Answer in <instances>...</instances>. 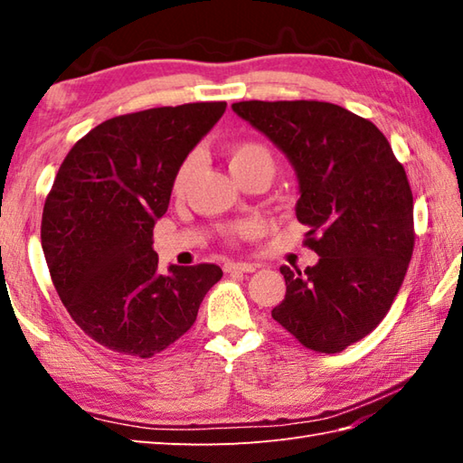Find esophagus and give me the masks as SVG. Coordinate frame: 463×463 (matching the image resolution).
Masks as SVG:
<instances>
[{
	"mask_svg": "<svg viewBox=\"0 0 463 463\" xmlns=\"http://www.w3.org/2000/svg\"><path fill=\"white\" fill-rule=\"evenodd\" d=\"M259 264L254 262H224V272H254Z\"/></svg>",
	"mask_w": 463,
	"mask_h": 463,
	"instance_id": "obj_1",
	"label": "esophagus"
}]
</instances>
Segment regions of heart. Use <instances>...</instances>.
<instances>
[{
  "label": "heart",
  "instance_id": "obj_1",
  "mask_svg": "<svg viewBox=\"0 0 463 463\" xmlns=\"http://www.w3.org/2000/svg\"><path fill=\"white\" fill-rule=\"evenodd\" d=\"M229 165H231V171H242V169H249V166H267V169L274 171V159H272V153L269 151V146H264L262 143L257 141H241V143H234L229 146ZM196 166V155H189L184 156L183 163L179 165V169L175 173V179H173V191L175 193H181L186 183H189L191 175ZM250 231V224H239L237 229L232 232L234 234H247Z\"/></svg>",
  "mask_w": 463,
  "mask_h": 463
}]
</instances>
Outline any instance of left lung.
Segmentation results:
<instances>
[{
	"label": "left lung",
	"mask_w": 463,
	"mask_h": 463,
	"mask_svg": "<svg viewBox=\"0 0 463 463\" xmlns=\"http://www.w3.org/2000/svg\"><path fill=\"white\" fill-rule=\"evenodd\" d=\"M232 111L287 155L297 219L318 262L280 267L272 318L302 346L342 352L386 317L414 252V196L404 166L368 119L324 101H241Z\"/></svg>",
	"instance_id": "obj_1"
}]
</instances>
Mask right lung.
I'll list each match as a JSON object with an SVG mask.
<instances>
[{
  "label": "right lung",
  "mask_w": 463,
  "mask_h": 463,
  "mask_svg": "<svg viewBox=\"0 0 463 463\" xmlns=\"http://www.w3.org/2000/svg\"><path fill=\"white\" fill-rule=\"evenodd\" d=\"M226 109L224 101L156 107L107 119L73 145L47 194L42 247L53 287L77 326L101 346L151 358L179 340L216 264L159 272L156 219L175 173Z\"/></svg>",
  "instance_id": "add662e5"
}]
</instances>
